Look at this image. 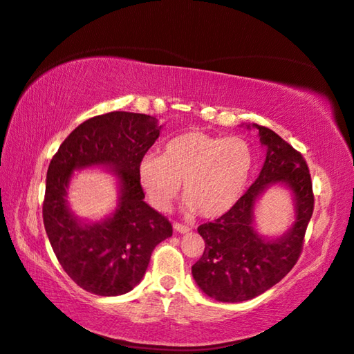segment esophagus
Masks as SVG:
<instances>
[{
    "label": "esophagus",
    "instance_id": "obj_1",
    "mask_svg": "<svg viewBox=\"0 0 354 354\" xmlns=\"http://www.w3.org/2000/svg\"><path fill=\"white\" fill-rule=\"evenodd\" d=\"M173 230H175L176 232H181V234H185V232H189L190 228L187 227V225H183V223H173Z\"/></svg>",
    "mask_w": 354,
    "mask_h": 354
}]
</instances>
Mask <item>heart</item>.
<instances>
[{
    "mask_svg": "<svg viewBox=\"0 0 354 354\" xmlns=\"http://www.w3.org/2000/svg\"><path fill=\"white\" fill-rule=\"evenodd\" d=\"M252 167L254 150L246 140L190 131L165 142L161 156L142 155L138 181L160 212L170 208L183 183L185 212L217 219L243 196Z\"/></svg>",
    "mask_w": 354,
    "mask_h": 354,
    "instance_id": "heart-1",
    "label": "heart"
}]
</instances>
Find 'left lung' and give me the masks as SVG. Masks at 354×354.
<instances>
[{"label": "left lung", "instance_id": "8db88e82", "mask_svg": "<svg viewBox=\"0 0 354 354\" xmlns=\"http://www.w3.org/2000/svg\"><path fill=\"white\" fill-rule=\"evenodd\" d=\"M251 127L259 131L266 150L260 175L228 213L198 228L205 250L192 274L199 289L221 303L248 301L288 275L301 254L313 213L310 173L303 155L268 127L246 124ZM272 186L291 193L294 223L281 236L268 238L257 230L254 207Z\"/></svg>", "mask_w": 354, "mask_h": 354}]
</instances>
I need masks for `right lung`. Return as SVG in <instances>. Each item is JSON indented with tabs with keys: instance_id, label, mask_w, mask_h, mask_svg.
I'll return each mask as SVG.
<instances>
[{
	"instance_id": "obj_1",
	"label": "right lung",
	"mask_w": 354,
	"mask_h": 354,
	"mask_svg": "<svg viewBox=\"0 0 354 354\" xmlns=\"http://www.w3.org/2000/svg\"><path fill=\"white\" fill-rule=\"evenodd\" d=\"M162 126L155 117L115 111L86 120L59 147L48 165L44 227L53 251L71 280L95 295L132 290L158 243L171 236V223L145 202L138 181L140 158L153 146ZM106 168L116 178L118 205L103 220H82L69 208L73 173Z\"/></svg>"
}]
</instances>
